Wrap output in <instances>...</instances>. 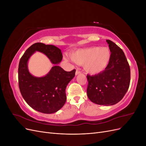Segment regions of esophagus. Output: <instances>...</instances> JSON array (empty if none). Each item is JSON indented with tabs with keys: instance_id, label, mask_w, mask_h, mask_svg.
<instances>
[{
	"instance_id": "esophagus-1",
	"label": "esophagus",
	"mask_w": 146,
	"mask_h": 146,
	"mask_svg": "<svg viewBox=\"0 0 146 146\" xmlns=\"http://www.w3.org/2000/svg\"><path fill=\"white\" fill-rule=\"evenodd\" d=\"M81 72L80 71V70H78V69H77L76 70V75H78V74H80Z\"/></svg>"
}]
</instances>
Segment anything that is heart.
<instances>
[{"label":"heart","instance_id":"obj_1","mask_svg":"<svg viewBox=\"0 0 146 146\" xmlns=\"http://www.w3.org/2000/svg\"><path fill=\"white\" fill-rule=\"evenodd\" d=\"M111 53L107 47H91L81 48L71 53L70 56L75 63L83 65L86 72L95 75L107 68Z\"/></svg>","mask_w":146,"mask_h":146}]
</instances>
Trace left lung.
Instances as JSON below:
<instances>
[{
	"mask_svg": "<svg viewBox=\"0 0 146 146\" xmlns=\"http://www.w3.org/2000/svg\"><path fill=\"white\" fill-rule=\"evenodd\" d=\"M111 56L103 72L94 76L87 75V96L92 102L113 105L125 96L130 82V68L121 48L111 40H107Z\"/></svg>",
	"mask_w": 146,
	"mask_h": 146,
	"instance_id": "1",
	"label": "left lung"
}]
</instances>
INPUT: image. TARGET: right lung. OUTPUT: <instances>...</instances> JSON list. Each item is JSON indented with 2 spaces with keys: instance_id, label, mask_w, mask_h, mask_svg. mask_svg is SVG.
Returning <instances> with one entry per match:
<instances>
[{
  "instance_id": "add662e5",
  "label": "right lung",
  "mask_w": 146,
  "mask_h": 146,
  "mask_svg": "<svg viewBox=\"0 0 146 146\" xmlns=\"http://www.w3.org/2000/svg\"><path fill=\"white\" fill-rule=\"evenodd\" d=\"M35 51L44 54L53 64H58L63 58L61 50L54 45L36 42L29 47L19 63L20 92L25 101L34 110L42 113H54L64 105L66 88L74 77L76 69L66 72L55 65L46 76L35 77L30 74L27 68L28 60Z\"/></svg>"
}]
</instances>
